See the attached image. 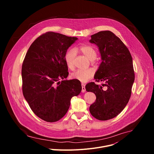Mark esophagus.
Segmentation results:
<instances>
[{
	"label": "esophagus",
	"instance_id": "obj_1",
	"mask_svg": "<svg viewBox=\"0 0 154 154\" xmlns=\"http://www.w3.org/2000/svg\"><path fill=\"white\" fill-rule=\"evenodd\" d=\"M86 91V89H85V85L84 84H82V93H85Z\"/></svg>",
	"mask_w": 154,
	"mask_h": 154
}]
</instances>
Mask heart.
Segmentation results:
<instances>
[{
	"instance_id": "b5f03b06",
	"label": "heart",
	"mask_w": 154,
	"mask_h": 154,
	"mask_svg": "<svg viewBox=\"0 0 154 154\" xmlns=\"http://www.w3.org/2000/svg\"><path fill=\"white\" fill-rule=\"evenodd\" d=\"M80 51L91 61L94 60L97 57V52L95 49L89 45H83L80 47ZM76 55V52L74 49H69L64 56L66 64L69 69L74 68V60ZM95 71L93 68L87 69H79L71 74V78L79 80L82 83L87 82L90 80L94 75Z\"/></svg>"
}]
</instances>
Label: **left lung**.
<instances>
[{
	"label": "left lung",
	"mask_w": 154,
	"mask_h": 154,
	"mask_svg": "<svg viewBox=\"0 0 154 154\" xmlns=\"http://www.w3.org/2000/svg\"><path fill=\"white\" fill-rule=\"evenodd\" d=\"M90 42L98 47L102 60L94 79L105 82L102 86L94 82L86 85V91L96 96L90 112L97 119L106 121L118 116L128 102L135 80L132 57L122 41L110 31L91 35ZM104 85L106 91L102 88Z\"/></svg>",
	"instance_id": "left-lung-1"
}]
</instances>
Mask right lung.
I'll list each match as a JSON object with an SVG mask.
<instances>
[{"mask_svg": "<svg viewBox=\"0 0 154 154\" xmlns=\"http://www.w3.org/2000/svg\"><path fill=\"white\" fill-rule=\"evenodd\" d=\"M77 39L47 32L34 41L26 55L22 66L23 95L33 113L46 122L61 119L71 98L82 91L79 81L64 80L69 74L64 56Z\"/></svg>", "mask_w": 154, "mask_h": 154, "instance_id": "add662e5", "label": "right lung"}]
</instances>
